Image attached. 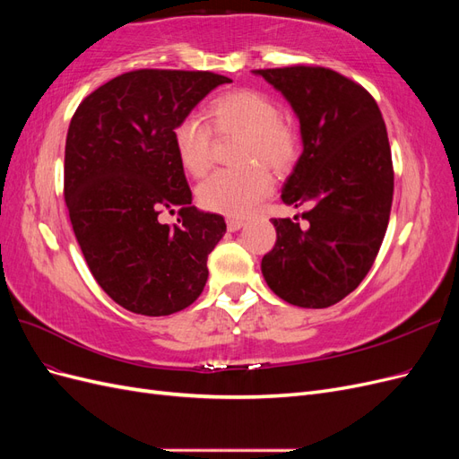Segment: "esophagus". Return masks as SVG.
<instances>
[{
  "instance_id": "esophagus-1",
  "label": "esophagus",
  "mask_w": 459,
  "mask_h": 459,
  "mask_svg": "<svg viewBox=\"0 0 459 459\" xmlns=\"http://www.w3.org/2000/svg\"><path fill=\"white\" fill-rule=\"evenodd\" d=\"M226 226H228L230 231H238V230H241L245 226V221L239 220V218H228L226 220Z\"/></svg>"
}]
</instances>
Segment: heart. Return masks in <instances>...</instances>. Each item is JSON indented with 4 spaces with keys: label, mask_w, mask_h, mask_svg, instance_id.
Masks as SVG:
<instances>
[{
    "label": "heart",
    "mask_w": 459,
    "mask_h": 459,
    "mask_svg": "<svg viewBox=\"0 0 459 459\" xmlns=\"http://www.w3.org/2000/svg\"><path fill=\"white\" fill-rule=\"evenodd\" d=\"M211 126L195 115L176 122L172 143L184 170L203 176L211 166L212 131L220 137H239L235 162L239 169L218 170L199 186V201L208 211L245 216L272 191L268 170L293 169L300 152L297 128L280 117V107L256 90H233L216 95L206 108Z\"/></svg>",
    "instance_id": "obj_1"
}]
</instances>
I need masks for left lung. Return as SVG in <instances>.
I'll use <instances>...</instances> for the list:
<instances>
[{"label":"left lung","mask_w":459,"mask_h":459,"mask_svg":"<svg viewBox=\"0 0 459 459\" xmlns=\"http://www.w3.org/2000/svg\"><path fill=\"white\" fill-rule=\"evenodd\" d=\"M300 122L302 155L283 186L285 204H310L299 220L273 218L277 239L262 258L273 293L300 308H327L362 283L391 216L394 172L381 110L371 93L324 66L260 68Z\"/></svg>","instance_id":"obj_1"}]
</instances>
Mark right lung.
I'll return each instance as SVG.
<instances>
[{
	"mask_svg": "<svg viewBox=\"0 0 459 459\" xmlns=\"http://www.w3.org/2000/svg\"><path fill=\"white\" fill-rule=\"evenodd\" d=\"M230 82L204 71H132L91 91L68 126L65 201L76 241L95 281L134 314L170 316L203 293L226 221L191 204L172 130ZM174 205L180 226L160 225Z\"/></svg>",
	"mask_w": 459,
	"mask_h": 459,
	"instance_id": "add662e5",
	"label": "right lung"
}]
</instances>
